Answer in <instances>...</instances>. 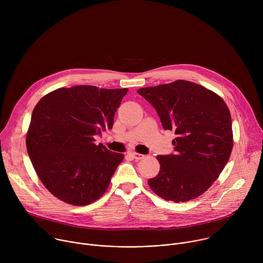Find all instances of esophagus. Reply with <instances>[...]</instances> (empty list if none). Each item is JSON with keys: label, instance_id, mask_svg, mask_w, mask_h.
<instances>
[{"label": "esophagus", "instance_id": "obj_1", "mask_svg": "<svg viewBox=\"0 0 263 263\" xmlns=\"http://www.w3.org/2000/svg\"><path fill=\"white\" fill-rule=\"evenodd\" d=\"M133 159H135L136 161H138V160H141V159H143L144 158V155H142V154H139V153H130L129 154Z\"/></svg>", "mask_w": 263, "mask_h": 263}]
</instances>
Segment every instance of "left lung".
Masks as SVG:
<instances>
[{
	"mask_svg": "<svg viewBox=\"0 0 263 263\" xmlns=\"http://www.w3.org/2000/svg\"><path fill=\"white\" fill-rule=\"evenodd\" d=\"M156 109L164 130H174L175 155L157 156L158 175L147 180L160 198L176 203L203 195L228 162L233 148L230 110L212 90L177 80L137 90Z\"/></svg>",
	"mask_w": 263,
	"mask_h": 263,
	"instance_id": "obj_1",
	"label": "left lung"
}]
</instances>
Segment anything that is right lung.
I'll list each match as a JSON object with an SVG mask.
<instances>
[{
    "label": "right lung",
    "mask_w": 263,
    "mask_h": 263,
    "mask_svg": "<svg viewBox=\"0 0 263 263\" xmlns=\"http://www.w3.org/2000/svg\"><path fill=\"white\" fill-rule=\"evenodd\" d=\"M128 89L92 85L58 88L33 109L26 145L33 167L46 189L74 206L96 202L124 159L95 136L112 129Z\"/></svg>",
    "instance_id": "add662e5"
}]
</instances>
